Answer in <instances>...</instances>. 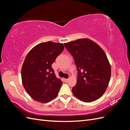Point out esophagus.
I'll list each match as a JSON object with an SVG mask.
<instances>
[{"mask_svg": "<svg viewBox=\"0 0 130 130\" xmlns=\"http://www.w3.org/2000/svg\"><path fill=\"white\" fill-rule=\"evenodd\" d=\"M68 80H69L68 78H65V79H64V80H65L66 82H67V81H68Z\"/></svg>", "mask_w": 130, "mask_h": 130, "instance_id": "34e87169", "label": "esophagus"}]
</instances>
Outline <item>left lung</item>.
<instances>
[{"instance_id": "8db88e82", "label": "left lung", "mask_w": 130, "mask_h": 130, "mask_svg": "<svg viewBox=\"0 0 130 130\" xmlns=\"http://www.w3.org/2000/svg\"><path fill=\"white\" fill-rule=\"evenodd\" d=\"M73 56L78 71L73 95L85 103H91L103 95L111 76V64L103 49L88 38L64 43Z\"/></svg>"}]
</instances>
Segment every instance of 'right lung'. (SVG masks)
Masks as SVG:
<instances>
[{"mask_svg":"<svg viewBox=\"0 0 130 130\" xmlns=\"http://www.w3.org/2000/svg\"><path fill=\"white\" fill-rule=\"evenodd\" d=\"M64 49L63 43L46 42L35 46L27 54L22 67L23 86L35 100L46 103L55 98L62 85L52 65Z\"/></svg>","mask_w":130,"mask_h":130,"instance_id":"obj_1","label":"right lung"}]
</instances>
